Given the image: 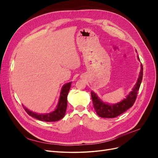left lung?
Returning <instances> with one entry per match:
<instances>
[{"instance_id": "obj_1", "label": "left lung", "mask_w": 158, "mask_h": 158, "mask_svg": "<svg viewBox=\"0 0 158 158\" xmlns=\"http://www.w3.org/2000/svg\"><path fill=\"white\" fill-rule=\"evenodd\" d=\"M137 58L140 60L138 56H137ZM142 77L143 67L141 64L139 76H138L137 82L135 85V86L133 87L132 91L129 93L128 95H127L126 98L121 100L120 102L114 104H109L103 102L98 96L97 94H95L94 92L92 91L91 92V95H92L94 107L98 115L102 118H114L120 115L122 113H125L127 110L131 108L135 102L138 92L139 90L142 82Z\"/></svg>"}]
</instances>
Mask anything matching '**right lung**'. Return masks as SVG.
Instances as JSON below:
<instances>
[{"mask_svg":"<svg viewBox=\"0 0 158 158\" xmlns=\"http://www.w3.org/2000/svg\"><path fill=\"white\" fill-rule=\"evenodd\" d=\"M71 84L72 82H70L63 85L60 90L58 103L54 111L48 113L40 114L30 111L23 105V108L30 116L41 121L55 122L60 120L65 115L66 107H67V95L71 87Z\"/></svg>","mask_w":158,"mask_h":158,"instance_id":"1","label":"right lung"}]
</instances>
